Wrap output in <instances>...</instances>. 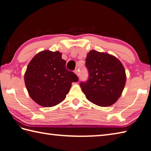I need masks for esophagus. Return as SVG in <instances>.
Here are the masks:
<instances>
[{
  "label": "esophagus",
  "mask_w": 151,
  "mask_h": 151,
  "mask_svg": "<svg viewBox=\"0 0 151 151\" xmlns=\"http://www.w3.org/2000/svg\"><path fill=\"white\" fill-rule=\"evenodd\" d=\"M75 73L76 75H77L78 76H79V72H78V69H76L75 70Z\"/></svg>",
  "instance_id": "esophagus-1"
}]
</instances>
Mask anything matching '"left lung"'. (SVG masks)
<instances>
[{
    "instance_id": "8db88e82",
    "label": "left lung",
    "mask_w": 151,
    "mask_h": 151,
    "mask_svg": "<svg viewBox=\"0 0 151 151\" xmlns=\"http://www.w3.org/2000/svg\"><path fill=\"white\" fill-rule=\"evenodd\" d=\"M89 77L81 82V87L88 100L100 107L113 105L124 88V67L114 56L91 50L86 58Z\"/></svg>"
}]
</instances>
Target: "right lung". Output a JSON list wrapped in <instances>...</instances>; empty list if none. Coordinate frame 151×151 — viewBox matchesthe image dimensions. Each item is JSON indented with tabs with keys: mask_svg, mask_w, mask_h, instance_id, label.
I'll return each mask as SVG.
<instances>
[{
	"mask_svg": "<svg viewBox=\"0 0 151 151\" xmlns=\"http://www.w3.org/2000/svg\"><path fill=\"white\" fill-rule=\"evenodd\" d=\"M60 52L50 50L38 53L29 62L24 75L25 86L35 102L50 107L62 102L71 84L78 78L66 69V61Z\"/></svg>",
	"mask_w": 151,
	"mask_h": 151,
	"instance_id": "add662e5",
	"label": "right lung"
}]
</instances>
